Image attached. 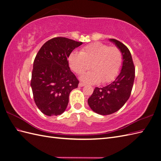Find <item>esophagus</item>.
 Segmentation results:
<instances>
[{
    "label": "esophagus",
    "instance_id": "esophagus-1",
    "mask_svg": "<svg viewBox=\"0 0 161 161\" xmlns=\"http://www.w3.org/2000/svg\"><path fill=\"white\" fill-rule=\"evenodd\" d=\"M85 85V84L83 83V82H80L79 84V86H84Z\"/></svg>",
    "mask_w": 161,
    "mask_h": 161
}]
</instances>
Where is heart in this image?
<instances>
[{
  "mask_svg": "<svg viewBox=\"0 0 161 161\" xmlns=\"http://www.w3.org/2000/svg\"><path fill=\"white\" fill-rule=\"evenodd\" d=\"M123 61L122 53L118 47L101 42L90 43L80 52H73L69 56L70 69L81 75L90 68L92 70L82 75L81 79L88 83L101 82L105 84L114 80L120 71Z\"/></svg>",
  "mask_w": 161,
  "mask_h": 161,
  "instance_id": "1",
  "label": "heart"
}]
</instances>
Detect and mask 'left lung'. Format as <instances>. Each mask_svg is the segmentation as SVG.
I'll return each instance as SVG.
<instances>
[{"label": "left lung", "instance_id": "1", "mask_svg": "<svg viewBox=\"0 0 161 161\" xmlns=\"http://www.w3.org/2000/svg\"><path fill=\"white\" fill-rule=\"evenodd\" d=\"M110 41L115 43L122 53L123 66L114 82L102 88L95 87L88 99L91 109L100 115L114 114L122 108L130 98L135 78V67L128 48L115 39Z\"/></svg>", "mask_w": 161, "mask_h": 161}]
</instances>
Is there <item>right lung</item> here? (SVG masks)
I'll use <instances>...</instances> for the list:
<instances>
[{
	"label": "right lung",
	"mask_w": 161,
	"mask_h": 161,
	"mask_svg": "<svg viewBox=\"0 0 161 161\" xmlns=\"http://www.w3.org/2000/svg\"><path fill=\"white\" fill-rule=\"evenodd\" d=\"M79 42L64 37L46 42L33 62L31 86L35 103L43 114H62L69 103L70 92L79 80L71 72L68 58Z\"/></svg>",
	"instance_id": "1"
}]
</instances>
